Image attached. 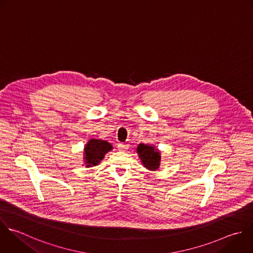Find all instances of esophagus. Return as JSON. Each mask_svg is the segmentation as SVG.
<instances>
[{
    "mask_svg": "<svg viewBox=\"0 0 253 253\" xmlns=\"http://www.w3.org/2000/svg\"><path fill=\"white\" fill-rule=\"evenodd\" d=\"M118 148H119V150H121V151H126V150L128 148V144L120 142V143H118Z\"/></svg>",
    "mask_w": 253,
    "mask_h": 253,
    "instance_id": "1",
    "label": "esophagus"
}]
</instances>
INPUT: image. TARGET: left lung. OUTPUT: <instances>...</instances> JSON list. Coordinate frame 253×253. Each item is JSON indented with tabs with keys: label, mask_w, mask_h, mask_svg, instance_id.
<instances>
[{
	"label": "left lung",
	"mask_w": 253,
	"mask_h": 253,
	"mask_svg": "<svg viewBox=\"0 0 253 253\" xmlns=\"http://www.w3.org/2000/svg\"><path fill=\"white\" fill-rule=\"evenodd\" d=\"M136 149L144 167L149 170H156L159 167L160 153L155 147L140 143Z\"/></svg>",
	"instance_id": "left-lung-1"
}]
</instances>
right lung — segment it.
I'll return each mask as SVG.
<instances>
[{
  "instance_id": "obj_1",
  "label": "right lung",
  "mask_w": 253,
  "mask_h": 253,
  "mask_svg": "<svg viewBox=\"0 0 253 253\" xmlns=\"http://www.w3.org/2000/svg\"><path fill=\"white\" fill-rule=\"evenodd\" d=\"M112 149V145L100 139H91L85 146V160L88 166H96L105 156V154Z\"/></svg>"
}]
</instances>
